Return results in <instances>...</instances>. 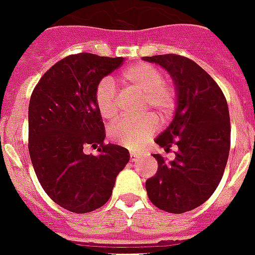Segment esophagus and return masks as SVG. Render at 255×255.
<instances>
[{"instance_id": "obj_1", "label": "esophagus", "mask_w": 255, "mask_h": 255, "mask_svg": "<svg viewBox=\"0 0 255 255\" xmlns=\"http://www.w3.org/2000/svg\"><path fill=\"white\" fill-rule=\"evenodd\" d=\"M129 156H131V161L135 162V161H137L140 156H142V154H139V152H131V154H129Z\"/></svg>"}]
</instances>
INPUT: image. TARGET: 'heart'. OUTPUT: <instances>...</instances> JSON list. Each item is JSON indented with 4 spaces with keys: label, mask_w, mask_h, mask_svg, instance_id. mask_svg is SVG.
Here are the masks:
<instances>
[{
    "label": "heart",
    "mask_w": 255,
    "mask_h": 255,
    "mask_svg": "<svg viewBox=\"0 0 255 255\" xmlns=\"http://www.w3.org/2000/svg\"><path fill=\"white\" fill-rule=\"evenodd\" d=\"M163 75L158 67L148 63H135L123 71L122 81L127 88L144 94L146 105L154 112L166 118L175 107V90L171 85L163 82ZM96 107L104 119H113L118 113V92L111 78H104L94 93ZM158 128L156 120L151 116L131 120L123 118L109 128V136L122 146L136 148L147 137L154 135Z\"/></svg>",
    "instance_id": "b5f03b06"
}]
</instances>
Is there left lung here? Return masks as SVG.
Returning <instances> with one entry per match:
<instances>
[{
	"mask_svg": "<svg viewBox=\"0 0 255 255\" xmlns=\"http://www.w3.org/2000/svg\"><path fill=\"white\" fill-rule=\"evenodd\" d=\"M171 77L175 89L173 120L155 137L174 161L154 154L158 171L146 181L148 199L159 209L184 214L211 197L222 180L230 152V113L223 92L196 62L184 56H144Z\"/></svg>",
	"mask_w": 255,
	"mask_h": 255,
	"instance_id": "1",
	"label": "left lung"
}]
</instances>
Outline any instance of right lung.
Returning a JSON list of instances; mask_svg holds the SVG:
<instances>
[{
  "label": "right lung",
  "instance_id": "add662e5",
  "mask_svg": "<svg viewBox=\"0 0 255 255\" xmlns=\"http://www.w3.org/2000/svg\"><path fill=\"white\" fill-rule=\"evenodd\" d=\"M124 58L88 52L66 56L43 75L28 108L29 155L43 189L62 208L86 214L103 207L129 161L118 144H104L105 128L94 93ZM99 146L97 156L83 152Z\"/></svg>",
  "mask_w": 255,
  "mask_h": 255
}]
</instances>
